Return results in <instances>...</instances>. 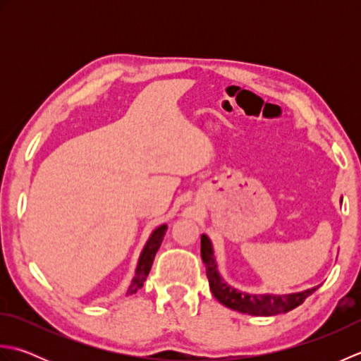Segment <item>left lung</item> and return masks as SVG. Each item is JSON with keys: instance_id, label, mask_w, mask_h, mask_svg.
<instances>
[{"instance_id": "left-lung-1", "label": "left lung", "mask_w": 361, "mask_h": 361, "mask_svg": "<svg viewBox=\"0 0 361 361\" xmlns=\"http://www.w3.org/2000/svg\"><path fill=\"white\" fill-rule=\"evenodd\" d=\"M202 259L206 265V276L209 279L212 295L226 307L255 317H273L287 313L301 305L318 287L290 295H250L237 290L221 279L214 257V248L208 235H202Z\"/></svg>"}]
</instances>
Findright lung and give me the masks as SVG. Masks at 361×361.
Masks as SVG:
<instances>
[{"label":"right lung","mask_w":361,"mask_h":361,"mask_svg":"<svg viewBox=\"0 0 361 361\" xmlns=\"http://www.w3.org/2000/svg\"><path fill=\"white\" fill-rule=\"evenodd\" d=\"M166 229H167V225H161L157 229H153V233L150 234L147 243L144 245L140 259H137L136 271H135L132 282H130V286L127 288V295L136 293V291L144 286V281L147 279V276L150 273L153 259H155L157 251L161 247V242H163V239H164Z\"/></svg>","instance_id":"obj_1"}]
</instances>
